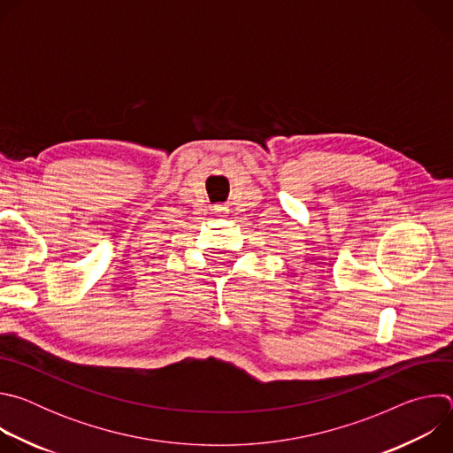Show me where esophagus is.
<instances>
[{"mask_svg":"<svg viewBox=\"0 0 453 453\" xmlns=\"http://www.w3.org/2000/svg\"><path fill=\"white\" fill-rule=\"evenodd\" d=\"M213 213H215V215H222V217H224V215H227V213H229V208H227L226 204H217V206H213Z\"/></svg>","mask_w":453,"mask_h":453,"instance_id":"34e87169","label":"esophagus"}]
</instances>
